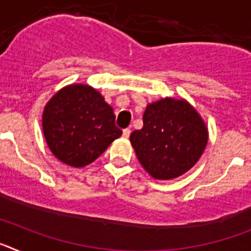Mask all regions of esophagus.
<instances>
[{
    "label": "esophagus",
    "mask_w": 251,
    "mask_h": 251,
    "mask_svg": "<svg viewBox=\"0 0 251 251\" xmlns=\"http://www.w3.org/2000/svg\"><path fill=\"white\" fill-rule=\"evenodd\" d=\"M130 134V129H128V128H126V129H123V137L124 138H128Z\"/></svg>",
    "instance_id": "1"
}]
</instances>
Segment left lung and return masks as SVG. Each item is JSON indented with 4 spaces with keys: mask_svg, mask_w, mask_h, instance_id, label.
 <instances>
[{
    "mask_svg": "<svg viewBox=\"0 0 251 251\" xmlns=\"http://www.w3.org/2000/svg\"><path fill=\"white\" fill-rule=\"evenodd\" d=\"M205 122L185 99L148 104L143 128L130 134L137 158L156 179H172L195 166L207 145Z\"/></svg>",
    "mask_w": 251,
    "mask_h": 251,
    "instance_id": "1",
    "label": "left lung"
}]
</instances>
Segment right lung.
<instances>
[{
    "instance_id": "right-lung-1",
    "label": "right lung",
    "mask_w": 251,
    "mask_h": 251,
    "mask_svg": "<svg viewBox=\"0 0 251 251\" xmlns=\"http://www.w3.org/2000/svg\"><path fill=\"white\" fill-rule=\"evenodd\" d=\"M43 130L52 154L76 168L94 162L122 136L112 106L84 84L65 86L48 101Z\"/></svg>"
}]
</instances>
